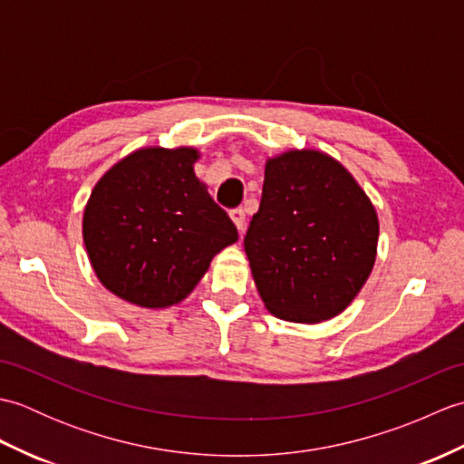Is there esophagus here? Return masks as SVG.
Masks as SVG:
<instances>
[{"label": "esophagus", "instance_id": "34e87169", "mask_svg": "<svg viewBox=\"0 0 464 464\" xmlns=\"http://www.w3.org/2000/svg\"><path fill=\"white\" fill-rule=\"evenodd\" d=\"M231 219H233V223L237 225V229H239V233H243L245 231V223H247V217H245V211L241 209H233L231 211Z\"/></svg>", "mask_w": 464, "mask_h": 464}]
</instances>
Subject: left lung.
<instances>
[{
  "label": "left lung",
  "mask_w": 464,
  "mask_h": 464,
  "mask_svg": "<svg viewBox=\"0 0 464 464\" xmlns=\"http://www.w3.org/2000/svg\"><path fill=\"white\" fill-rule=\"evenodd\" d=\"M377 241V211L333 157L287 151L265 165L245 253L275 317L319 323L347 309L372 271Z\"/></svg>",
  "instance_id": "8db88e82"
}]
</instances>
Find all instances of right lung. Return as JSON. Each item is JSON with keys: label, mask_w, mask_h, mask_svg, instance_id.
Masks as SVG:
<instances>
[{"label": "right lung", "mask_w": 464, "mask_h": 464, "mask_svg": "<svg viewBox=\"0 0 464 464\" xmlns=\"http://www.w3.org/2000/svg\"><path fill=\"white\" fill-rule=\"evenodd\" d=\"M197 150L145 147L115 163L83 211V241L97 279L147 309L183 301L217 253L239 239L205 183Z\"/></svg>", "instance_id": "add662e5"}]
</instances>
